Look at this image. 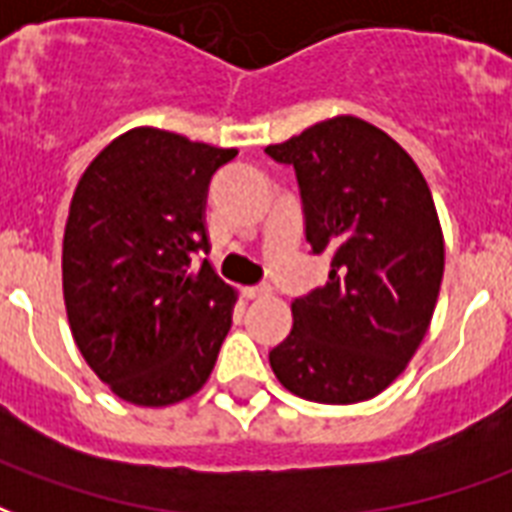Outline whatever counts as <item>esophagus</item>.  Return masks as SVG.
I'll return each mask as SVG.
<instances>
[{
    "label": "esophagus",
    "instance_id": "obj_1",
    "mask_svg": "<svg viewBox=\"0 0 512 512\" xmlns=\"http://www.w3.org/2000/svg\"><path fill=\"white\" fill-rule=\"evenodd\" d=\"M268 295H271V287L266 285L244 287V298H249V301H255V298H268Z\"/></svg>",
    "mask_w": 512,
    "mask_h": 512
}]
</instances>
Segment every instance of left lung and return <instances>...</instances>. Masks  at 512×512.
Listing matches in <instances>:
<instances>
[{
	"label": "left lung",
	"instance_id": "obj_1",
	"mask_svg": "<svg viewBox=\"0 0 512 512\" xmlns=\"http://www.w3.org/2000/svg\"><path fill=\"white\" fill-rule=\"evenodd\" d=\"M293 165L306 241L331 257L328 282L293 301V331L268 361L287 391L317 404L374 399L429 331L445 238L423 173L358 116L317 121L268 146Z\"/></svg>",
	"mask_w": 512,
	"mask_h": 512
}]
</instances>
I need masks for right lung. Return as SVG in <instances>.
<instances>
[{
    "instance_id": "1",
    "label": "right lung",
    "mask_w": 512,
    "mask_h": 512,
    "mask_svg": "<svg viewBox=\"0 0 512 512\" xmlns=\"http://www.w3.org/2000/svg\"><path fill=\"white\" fill-rule=\"evenodd\" d=\"M238 149L135 127L83 170L64 225L70 331L119 399L168 407L206 385L236 290L208 260V181Z\"/></svg>"
}]
</instances>
